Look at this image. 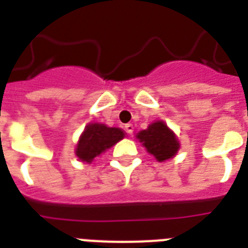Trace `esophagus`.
Listing matches in <instances>:
<instances>
[{
    "instance_id": "obj_1",
    "label": "esophagus",
    "mask_w": 248,
    "mask_h": 248,
    "mask_svg": "<svg viewBox=\"0 0 248 248\" xmlns=\"http://www.w3.org/2000/svg\"><path fill=\"white\" fill-rule=\"evenodd\" d=\"M124 130H126V132H127V134H132V132H134V124H127L126 126H124Z\"/></svg>"
}]
</instances>
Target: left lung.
<instances>
[{"label": "left lung", "instance_id": "left-lung-1", "mask_svg": "<svg viewBox=\"0 0 248 248\" xmlns=\"http://www.w3.org/2000/svg\"><path fill=\"white\" fill-rule=\"evenodd\" d=\"M136 138L147 148L148 153L155 155L159 162L172 158L180 148L176 135L163 121H155L151 124L147 130L140 131Z\"/></svg>", "mask_w": 248, "mask_h": 248}]
</instances>
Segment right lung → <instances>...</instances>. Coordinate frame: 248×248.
<instances>
[{"label":"right lung","instance_id":"obj_1","mask_svg":"<svg viewBox=\"0 0 248 248\" xmlns=\"http://www.w3.org/2000/svg\"><path fill=\"white\" fill-rule=\"evenodd\" d=\"M124 132L118 127H108L103 124H89L79 138L76 155L79 161L91 163L95 157L124 139Z\"/></svg>","mask_w":248,"mask_h":248}]
</instances>
